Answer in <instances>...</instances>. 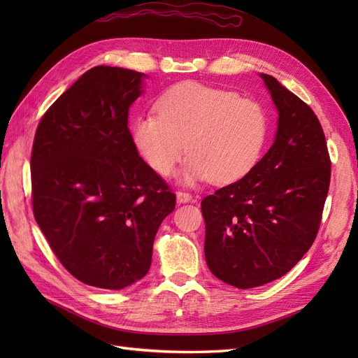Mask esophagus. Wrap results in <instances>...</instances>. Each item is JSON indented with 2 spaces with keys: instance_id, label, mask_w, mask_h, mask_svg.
<instances>
[{
  "instance_id": "obj_1",
  "label": "esophagus",
  "mask_w": 358,
  "mask_h": 358,
  "mask_svg": "<svg viewBox=\"0 0 358 358\" xmlns=\"http://www.w3.org/2000/svg\"><path fill=\"white\" fill-rule=\"evenodd\" d=\"M176 200H178L179 204H182V203H189V201H192V196H191V194H188V192L178 191V192H176Z\"/></svg>"
}]
</instances>
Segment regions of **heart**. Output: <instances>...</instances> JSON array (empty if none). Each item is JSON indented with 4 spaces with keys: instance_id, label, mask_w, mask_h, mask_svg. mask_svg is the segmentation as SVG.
Here are the masks:
<instances>
[{
    "instance_id": "b5f03b06",
    "label": "heart",
    "mask_w": 358,
    "mask_h": 358,
    "mask_svg": "<svg viewBox=\"0 0 358 358\" xmlns=\"http://www.w3.org/2000/svg\"><path fill=\"white\" fill-rule=\"evenodd\" d=\"M157 113L138 116L133 143L148 166L167 176L183 152L179 180L185 185L209 179L227 185L245 178L262 158L268 134L264 107L231 91L183 82L157 101Z\"/></svg>"
}]
</instances>
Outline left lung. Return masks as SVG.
<instances>
[{"instance_id": "obj_1", "label": "left lung", "mask_w": 358, "mask_h": 358, "mask_svg": "<svg viewBox=\"0 0 358 358\" xmlns=\"http://www.w3.org/2000/svg\"><path fill=\"white\" fill-rule=\"evenodd\" d=\"M278 112L273 145L245 178L201 201L210 272L241 289L284 276L312 246L330 185V157L317 115L262 73Z\"/></svg>"}]
</instances>
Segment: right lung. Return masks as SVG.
<instances>
[{
    "instance_id": "obj_1",
    "label": "right lung",
    "mask_w": 358,
    "mask_h": 358,
    "mask_svg": "<svg viewBox=\"0 0 358 358\" xmlns=\"http://www.w3.org/2000/svg\"><path fill=\"white\" fill-rule=\"evenodd\" d=\"M146 74L99 66L41 117L31 154L32 209L62 266L80 282L122 289L152 262L176 196L140 158L128 110Z\"/></svg>"
}]
</instances>
